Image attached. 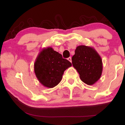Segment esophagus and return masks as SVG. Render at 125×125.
<instances>
[{"instance_id": "34e87169", "label": "esophagus", "mask_w": 125, "mask_h": 125, "mask_svg": "<svg viewBox=\"0 0 125 125\" xmlns=\"http://www.w3.org/2000/svg\"><path fill=\"white\" fill-rule=\"evenodd\" d=\"M68 61H69V62L72 63V58H71V57H69V58H68Z\"/></svg>"}]
</instances>
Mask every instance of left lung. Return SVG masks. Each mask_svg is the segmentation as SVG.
Instances as JSON below:
<instances>
[{"instance_id": "8db88e82", "label": "left lung", "mask_w": 125, "mask_h": 125, "mask_svg": "<svg viewBox=\"0 0 125 125\" xmlns=\"http://www.w3.org/2000/svg\"><path fill=\"white\" fill-rule=\"evenodd\" d=\"M72 61L73 67L84 83L93 85L100 78L103 68L102 60L93 47L85 45L77 46Z\"/></svg>"}]
</instances>
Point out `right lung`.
Here are the masks:
<instances>
[{
  "instance_id": "1",
  "label": "right lung",
  "mask_w": 125,
  "mask_h": 125,
  "mask_svg": "<svg viewBox=\"0 0 125 125\" xmlns=\"http://www.w3.org/2000/svg\"><path fill=\"white\" fill-rule=\"evenodd\" d=\"M72 63L52 47L42 48L34 63V72L40 83L52 88L60 83L64 72Z\"/></svg>"
}]
</instances>
